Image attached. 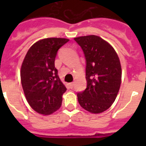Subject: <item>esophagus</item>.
Instances as JSON below:
<instances>
[{"label": "esophagus", "instance_id": "esophagus-1", "mask_svg": "<svg viewBox=\"0 0 146 146\" xmlns=\"http://www.w3.org/2000/svg\"><path fill=\"white\" fill-rule=\"evenodd\" d=\"M69 85H70V87L71 89H73V86H74V82H70Z\"/></svg>", "mask_w": 146, "mask_h": 146}]
</instances>
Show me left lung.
Listing matches in <instances>:
<instances>
[{"instance_id":"left-lung-1","label":"left lung","mask_w":146,"mask_h":146,"mask_svg":"<svg viewBox=\"0 0 146 146\" xmlns=\"http://www.w3.org/2000/svg\"><path fill=\"white\" fill-rule=\"evenodd\" d=\"M84 53L86 89L78 92L80 106L90 113H99L111 106L121 83V66L115 50L97 35L74 38Z\"/></svg>"}]
</instances>
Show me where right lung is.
<instances>
[{"label":"right lung","mask_w":146,"mask_h":146,"mask_svg":"<svg viewBox=\"0 0 146 146\" xmlns=\"http://www.w3.org/2000/svg\"><path fill=\"white\" fill-rule=\"evenodd\" d=\"M69 39L48 38L29 49L21 66L20 77L26 100L36 112L48 115L60 108L66 88L55 68L57 51Z\"/></svg>","instance_id":"1"}]
</instances>
